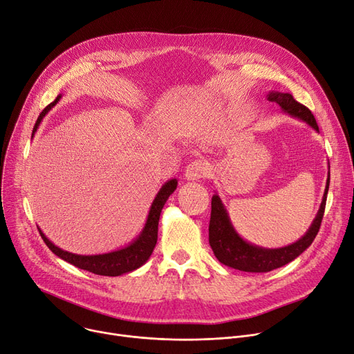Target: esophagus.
<instances>
[{
	"mask_svg": "<svg viewBox=\"0 0 354 354\" xmlns=\"http://www.w3.org/2000/svg\"><path fill=\"white\" fill-rule=\"evenodd\" d=\"M212 165L207 160H196L187 165L184 177L189 181H197L200 178H204L207 174L210 173Z\"/></svg>",
	"mask_w": 354,
	"mask_h": 354,
	"instance_id": "34e87169",
	"label": "esophagus"
}]
</instances>
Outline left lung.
<instances>
[{
  "mask_svg": "<svg viewBox=\"0 0 354 354\" xmlns=\"http://www.w3.org/2000/svg\"><path fill=\"white\" fill-rule=\"evenodd\" d=\"M267 100L276 102L284 114L306 122L308 127L319 133V126L315 115L311 114V111L307 107H304L303 104L297 102L292 94L268 91ZM328 184L330 164L324 194L315 220L311 221L307 232L297 241L279 248H266L244 240L237 233L221 197L216 192V194L212 198V218L209 225V241L214 252V256L224 266L248 273H267L272 272L274 268L283 267L290 261H293L304 250H307L319 233L322 218L324 214Z\"/></svg>",
  "mask_w": 354,
  "mask_h": 354,
  "instance_id": "1",
  "label": "left lung"
}]
</instances>
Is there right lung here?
<instances>
[{"label": "right lung", "instance_id": "right-lung-1", "mask_svg": "<svg viewBox=\"0 0 354 354\" xmlns=\"http://www.w3.org/2000/svg\"><path fill=\"white\" fill-rule=\"evenodd\" d=\"M61 97L62 95L59 94L50 104V106H47L43 110V113L39 114V117L37 118L35 126L32 129L31 138L37 133L41 121H43V118L48 114V111L61 100ZM177 181H178L177 178H170L169 181H165L161 185V189L158 190V193L156 194V197L150 205L149 216H147V220H145L142 230L131 243H129L126 247L118 248V250L101 253V254H88V256L75 254V253H70V252H66V250H62V248L57 247L43 232H41V228H38L39 234L55 256H58L59 259H62L64 261H67L81 270H87V272L98 274V276H110V277H117L121 274L130 273V272H133V270H137L138 267H141L145 261L150 259L154 247L157 244L158 220H160L161 210H162L165 201L169 200V197L177 189V184H178Z\"/></svg>", "mask_w": 354, "mask_h": 354}]
</instances>
